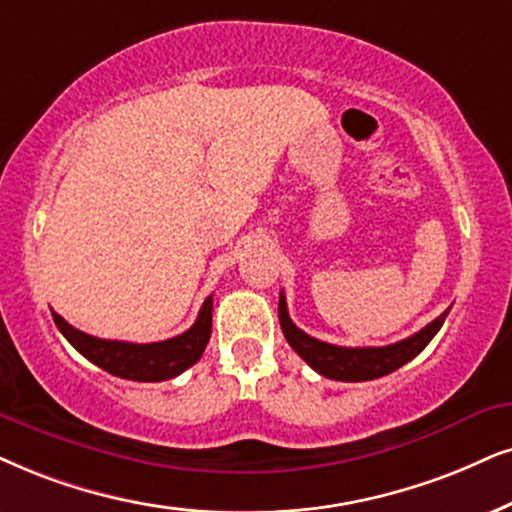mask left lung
Here are the masks:
<instances>
[{
    "label": "left lung",
    "mask_w": 512,
    "mask_h": 512,
    "mask_svg": "<svg viewBox=\"0 0 512 512\" xmlns=\"http://www.w3.org/2000/svg\"><path fill=\"white\" fill-rule=\"evenodd\" d=\"M449 314H439L435 321L420 328L411 338L394 342V345L385 347H338L328 345V342L316 340L307 335L290 321L286 297H278V321H281L283 335H286L288 345L295 349L300 357L314 368L316 373L326 375L331 380H345V383H361V380H375L383 375L397 371L404 364H409L413 357H418L428 342L435 338L439 328Z\"/></svg>",
    "instance_id": "8db88e82"
}]
</instances>
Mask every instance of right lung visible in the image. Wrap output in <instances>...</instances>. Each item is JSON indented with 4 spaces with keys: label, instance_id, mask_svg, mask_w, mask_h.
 Returning a JSON list of instances; mask_svg holds the SVG:
<instances>
[{
    "label": "right lung",
    "instance_id": "add662e5",
    "mask_svg": "<svg viewBox=\"0 0 512 512\" xmlns=\"http://www.w3.org/2000/svg\"><path fill=\"white\" fill-rule=\"evenodd\" d=\"M51 316H54V323L63 338L84 359H89L103 371L125 380H139V383H160V380H170L174 375L184 373L203 357L212 333V295L203 302L198 319L189 331L163 342H148V345L94 338V335L77 331L56 312H51Z\"/></svg>",
    "mask_w": 512,
    "mask_h": 512
}]
</instances>
